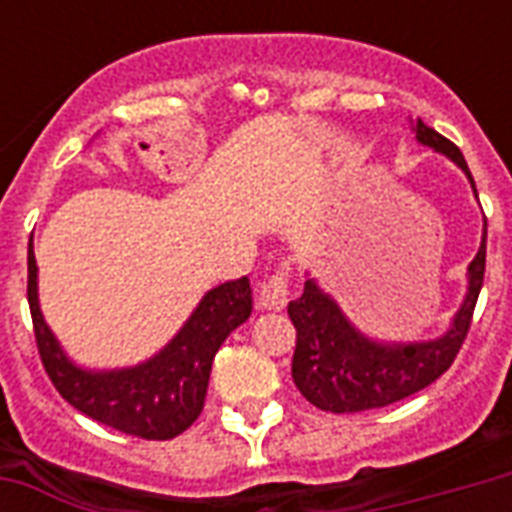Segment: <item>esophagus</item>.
Returning <instances> with one entry per match:
<instances>
[{
  "mask_svg": "<svg viewBox=\"0 0 512 512\" xmlns=\"http://www.w3.org/2000/svg\"><path fill=\"white\" fill-rule=\"evenodd\" d=\"M289 289H292V276H289V268L281 265L268 273L260 284V305L268 311H281L289 303Z\"/></svg>",
  "mask_w": 512,
  "mask_h": 512,
  "instance_id": "obj_1",
  "label": "esophagus"
}]
</instances>
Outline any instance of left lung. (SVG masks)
<instances>
[{"mask_svg":"<svg viewBox=\"0 0 512 512\" xmlns=\"http://www.w3.org/2000/svg\"><path fill=\"white\" fill-rule=\"evenodd\" d=\"M417 140L446 154L470 177L468 162L452 140L438 135L433 127L417 122ZM476 188V183H473ZM486 271V228L476 260L470 263L468 297L462 303L452 329L441 340L417 345H380L366 340L350 327L335 300H329L313 281H305L303 297L289 303V319L297 329L292 377L297 390L316 409L335 414L364 412L396 404L436 382L454 364L462 342L473 324L478 292L484 287Z\"/></svg>","mask_w":512,"mask_h":512,"instance_id":"obj_1","label":"left lung"}]
</instances>
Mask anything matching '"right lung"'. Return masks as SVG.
<instances>
[{"label":"right lung","mask_w":512,"mask_h":512,"mask_svg":"<svg viewBox=\"0 0 512 512\" xmlns=\"http://www.w3.org/2000/svg\"><path fill=\"white\" fill-rule=\"evenodd\" d=\"M28 308L39 358L68 404L100 425L148 441H170L196 422L207 398L212 361L225 337L252 313L247 276L225 281L201 300L180 335L146 364L122 372L76 369L47 329L36 300V260L28 244Z\"/></svg>","instance_id":"add662e5"}]
</instances>
